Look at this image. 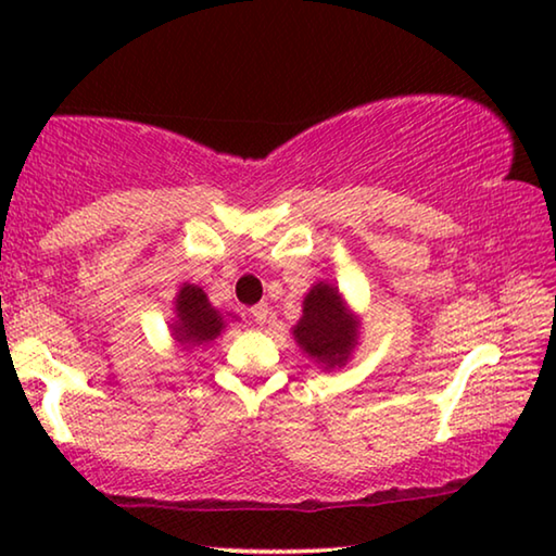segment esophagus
I'll use <instances>...</instances> for the list:
<instances>
[{"label": "esophagus", "instance_id": "1", "mask_svg": "<svg viewBox=\"0 0 556 556\" xmlns=\"http://www.w3.org/2000/svg\"><path fill=\"white\" fill-rule=\"evenodd\" d=\"M250 314H252V318H255L260 326H265L267 318H269V306L265 304V301H262V304H255V306L250 308Z\"/></svg>", "mask_w": 556, "mask_h": 556}]
</instances>
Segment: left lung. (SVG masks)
Returning a JSON list of instances; mask_svg holds the SVG:
<instances>
[{
  "label": "left lung",
  "mask_w": 556,
  "mask_h": 556,
  "mask_svg": "<svg viewBox=\"0 0 556 556\" xmlns=\"http://www.w3.org/2000/svg\"><path fill=\"white\" fill-rule=\"evenodd\" d=\"M294 341L306 357L324 370L343 368L361 338V318H357L336 285L316 281L304 296L301 318L291 328Z\"/></svg>",
  "instance_id": "8db88e82"
}]
</instances>
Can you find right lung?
I'll use <instances>...</instances> for the list:
<instances>
[{
    "mask_svg": "<svg viewBox=\"0 0 556 556\" xmlns=\"http://www.w3.org/2000/svg\"><path fill=\"white\" fill-rule=\"evenodd\" d=\"M228 316L238 318L232 314L218 312L211 304L203 287L188 285L186 281L174 299V321L168 324V328H172L174 341L184 351H193V348L215 341L225 331V326H228Z\"/></svg>",
    "mask_w": 556,
    "mask_h": 556,
    "instance_id": "right-lung-1",
    "label": "right lung"
}]
</instances>
